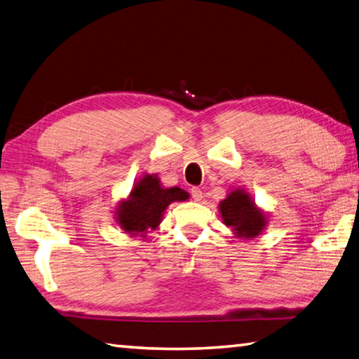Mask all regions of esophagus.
Returning a JSON list of instances; mask_svg holds the SVG:
<instances>
[{
  "instance_id": "obj_1",
  "label": "esophagus",
  "mask_w": 359,
  "mask_h": 359,
  "mask_svg": "<svg viewBox=\"0 0 359 359\" xmlns=\"http://www.w3.org/2000/svg\"><path fill=\"white\" fill-rule=\"evenodd\" d=\"M191 198H193L196 202L202 201L203 193H202V189H201L199 187H193V188H191Z\"/></svg>"
}]
</instances>
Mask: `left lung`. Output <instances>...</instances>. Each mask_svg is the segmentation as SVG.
<instances>
[{
	"mask_svg": "<svg viewBox=\"0 0 359 359\" xmlns=\"http://www.w3.org/2000/svg\"><path fill=\"white\" fill-rule=\"evenodd\" d=\"M222 222L241 240H252L263 233L268 226V215L257 207L252 196L243 188H235L219 202Z\"/></svg>",
	"mask_w": 359,
	"mask_h": 359,
	"instance_id": "1",
	"label": "left lung"
}]
</instances>
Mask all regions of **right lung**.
Segmentation results:
<instances>
[{"label":"right lung","instance_id":"1","mask_svg":"<svg viewBox=\"0 0 359 359\" xmlns=\"http://www.w3.org/2000/svg\"><path fill=\"white\" fill-rule=\"evenodd\" d=\"M188 198L189 194L179 187H161L157 174H144L133 184L128 198L118 202L115 221L124 233L144 238L149 230L158 229L170 203Z\"/></svg>","mask_w":359,"mask_h":359}]
</instances>
